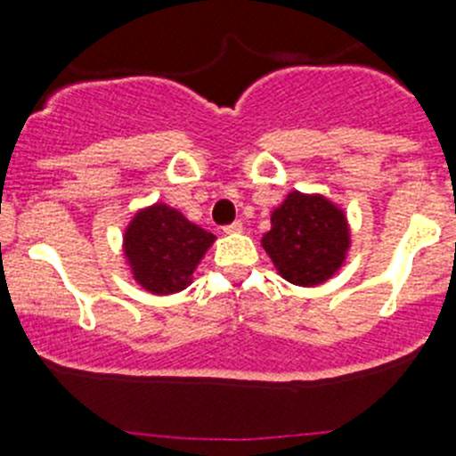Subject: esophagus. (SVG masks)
Wrapping results in <instances>:
<instances>
[{"label": "esophagus", "instance_id": "1", "mask_svg": "<svg viewBox=\"0 0 456 456\" xmlns=\"http://www.w3.org/2000/svg\"><path fill=\"white\" fill-rule=\"evenodd\" d=\"M224 233H240L242 232V223L240 220H236V223H232V224H224Z\"/></svg>", "mask_w": 456, "mask_h": 456}]
</instances>
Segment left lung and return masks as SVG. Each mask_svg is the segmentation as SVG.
Masks as SVG:
<instances>
[{
    "instance_id": "1",
    "label": "left lung",
    "mask_w": 456,
    "mask_h": 456,
    "mask_svg": "<svg viewBox=\"0 0 456 456\" xmlns=\"http://www.w3.org/2000/svg\"><path fill=\"white\" fill-rule=\"evenodd\" d=\"M262 247L291 284L315 287L342 266L348 249L344 211L322 196L291 191L271 214Z\"/></svg>"
}]
</instances>
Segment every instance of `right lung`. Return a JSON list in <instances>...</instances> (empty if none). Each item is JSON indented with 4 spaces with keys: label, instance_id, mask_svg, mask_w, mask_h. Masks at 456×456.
Here are the masks:
<instances>
[{
    "label": "right lung",
    "instance_id": "add662e5",
    "mask_svg": "<svg viewBox=\"0 0 456 456\" xmlns=\"http://www.w3.org/2000/svg\"><path fill=\"white\" fill-rule=\"evenodd\" d=\"M214 233L190 223L181 211L154 205L134 216L126 232V256L134 280L159 296L183 291Z\"/></svg>",
    "mask_w": 456,
    "mask_h": 456
}]
</instances>
